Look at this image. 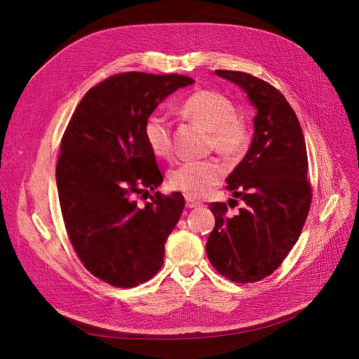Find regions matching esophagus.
Listing matches in <instances>:
<instances>
[{
  "instance_id": "1",
  "label": "esophagus",
  "mask_w": 359,
  "mask_h": 359,
  "mask_svg": "<svg viewBox=\"0 0 359 359\" xmlns=\"http://www.w3.org/2000/svg\"><path fill=\"white\" fill-rule=\"evenodd\" d=\"M186 208H189V209H192V208H199L201 206V202H198V201H195L194 198H190V196H186Z\"/></svg>"
}]
</instances>
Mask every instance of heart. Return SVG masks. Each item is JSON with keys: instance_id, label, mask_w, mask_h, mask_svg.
Returning <instances> with one entry per match:
<instances>
[{"instance_id": "obj_1", "label": "heart", "mask_w": 359, "mask_h": 359, "mask_svg": "<svg viewBox=\"0 0 359 359\" xmlns=\"http://www.w3.org/2000/svg\"><path fill=\"white\" fill-rule=\"evenodd\" d=\"M180 112L209 131V146L229 160L241 158L251 144L248 126L238 118L233 102L224 93L201 89L182 102ZM144 140L153 156L169 158L172 154V123L165 114L154 112L142 128ZM224 165L215 158L186 161L169 173V184L190 198H201L209 189L219 184Z\"/></svg>"}]
</instances>
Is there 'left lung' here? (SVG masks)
I'll use <instances>...</instances> for the list:
<instances>
[{"label": "left lung", "instance_id": "obj_1", "mask_svg": "<svg viewBox=\"0 0 359 359\" xmlns=\"http://www.w3.org/2000/svg\"><path fill=\"white\" fill-rule=\"evenodd\" d=\"M215 74L241 86L257 114L250 150L226 179V189L245 206L231 217L226 203H210L215 228L206 254L221 276L254 283L280 267L306 222L312 203L306 142L293 108L278 89L245 72Z\"/></svg>", "mask_w": 359, "mask_h": 359}]
</instances>
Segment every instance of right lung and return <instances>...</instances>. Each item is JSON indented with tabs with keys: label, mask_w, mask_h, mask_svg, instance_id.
Returning a JSON list of instances; mask_svg holds the SVG:
<instances>
[{
	"label": "right lung",
	"mask_w": 359,
	"mask_h": 359,
	"mask_svg": "<svg viewBox=\"0 0 359 359\" xmlns=\"http://www.w3.org/2000/svg\"><path fill=\"white\" fill-rule=\"evenodd\" d=\"M192 83L176 74L112 75L85 93L62 137L56 183L67 236L85 269L115 287L157 274L180 219L179 192L137 201L163 182L142 128L165 97Z\"/></svg>",
	"instance_id": "add662e5"
}]
</instances>
